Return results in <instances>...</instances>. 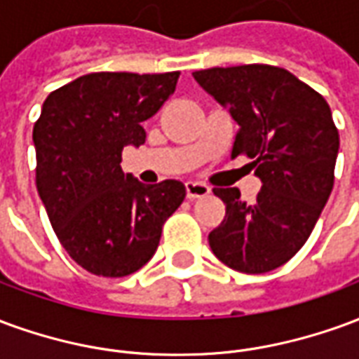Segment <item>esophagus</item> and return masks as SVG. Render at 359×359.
Masks as SVG:
<instances>
[{
    "instance_id": "1",
    "label": "esophagus",
    "mask_w": 359,
    "mask_h": 359,
    "mask_svg": "<svg viewBox=\"0 0 359 359\" xmlns=\"http://www.w3.org/2000/svg\"><path fill=\"white\" fill-rule=\"evenodd\" d=\"M211 188L203 182H196V180H188L187 182V196L188 200H196V198H205L210 194Z\"/></svg>"
}]
</instances>
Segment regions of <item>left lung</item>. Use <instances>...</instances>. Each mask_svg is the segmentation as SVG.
Masks as SVG:
<instances>
[{"instance_id":"8db88e82","label":"left lung","mask_w":359,"mask_h":359,"mask_svg":"<svg viewBox=\"0 0 359 359\" xmlns=\"http://www.w3.org/2000/svg\"><path fill=\"white\" fill-rule=\"evenodd\" d=\"M192 76L241 126L231 157H250L264 182L252 203L238 188H213L225 219L210 233L211 250L241 273L277 269L306 244L331 196L339 154L331 107L280 67H213Z\"/></svg>"}]
</instances>
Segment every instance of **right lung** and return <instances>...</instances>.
Segmentation results:
<instances>
[{"instance_id": "1", "label": "right lung", "mask_w": 359, "mask_h": 359, "mask_svg": "<svg viewBox=\"0 0 359 359\" xmlns=\"http://www.w3.org/2000/svg\"><path fill=\"white\" fill-rule=\"evenodd\" d=\"M180 73H90L53 90L34 123L36 188L67 254L100 277H125L156 254L187 188L142 184L123 172V148L146 142L142 123Z\"/></svg>"}]
</instances>
